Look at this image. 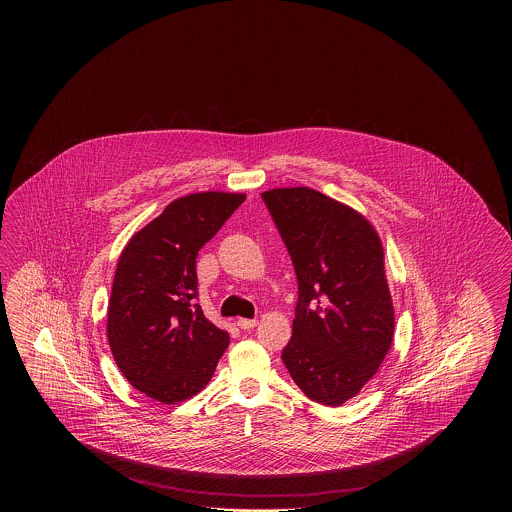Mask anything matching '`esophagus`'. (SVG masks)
<instances>
[{
  "instance_id": "34e87169",
  "label": "esophagus",
  "mask_w": 512,
  "mask_h": 512,
  "mask_svg": "<svg viewBox=\"0 0 512 512\" xmlns=\"http://www.w3.org/2000/svg\"><path fill=\"white\" fill-rule=\"evenodd\" d=\"M242 330H251V328H255L257 324H259V320L257 318H238V322H236Z\"/></svg>"
}]
</instances>
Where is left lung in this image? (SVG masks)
Segmentation results:
<instances>
[{"instance_id": "left-lung-1", "label": "left lung", "mask_w": 512, "mask_h": 512, "mask_svg": "<svg viewBox=\"0 0 512 512\" xmlns=\"http://www.w3.org/2000/svg\"><path fill=\"white\" fill-rule=\"evenodd\" d=\"M261 195L299 284L282 361L309 399L340 407L378 372L393 341L382 240L365 215L313 188Z\"/></svg>"}]
</instances>
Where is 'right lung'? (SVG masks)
Listing matches in <instances>:
<instances>
[{
	"label": "right lung",
	"mask_w": 512,
	"mask_h": 512,
	"mask_svg": "<svg viewBox=\"0 0 512 512\" xmlns=\"http://www.w3.org/2000/svg\"><path fill=\"white\" fill-rule=\"evenodd\" d=\"M245 194L199 192L174 199L124 245L107 307V340L124 378L174 405L203 390L230 336L207 320L195 259Z\"/></svg>",
	"instance_id": "1"
}]
</instances>
